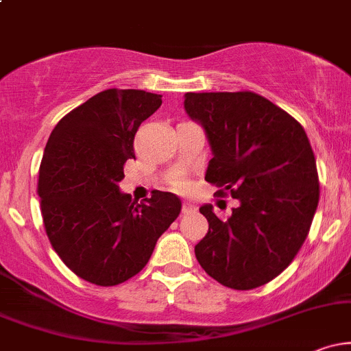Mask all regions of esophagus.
Masks as SVG:
<instances>
[{"label": "esophagus", "instance_id": "obj_1", "mask_svg": "<svg viewBox=\"0 0 351 351\" xmlns=\"http://www.w3.org/2000/svg\"><path fill=\"white\" fill-rule=\"evenodd\" d=\"M196 204L189 203V201H184L183 203V208H181V211H183V215H191V213H196Z\"/></svg>", "mask_w": 351, "mask_h": 351}]
</instances>
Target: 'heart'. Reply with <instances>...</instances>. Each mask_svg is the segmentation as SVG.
Instances as JSON below:
<instances>
[{
	"mask_svg": "<svg viewBox=\"0 0 351 351\" xmlns=\"http://www.w3.org/2000/svg\"><path fill=\"white\" fill-rule=\"evenodd\" d=\"M175 186L178 188V189H186V183H184V181H178V183H176Z\"/></svg>",
	"mask_w": 351,
	"mask_h": 351,
	"instance_id": "obj_1",
	"label": "heart"
}]
</instances>
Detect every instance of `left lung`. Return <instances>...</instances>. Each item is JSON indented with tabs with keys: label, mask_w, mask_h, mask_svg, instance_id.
Wrapping results in <instances>:
<instances>
[{
	"label": "left lung",
	"mask_w": 351,
	"mask_h": 351,
	"mask_svg": "<svg viewBox=\"0 0 351 351\" xmlns=\"http://www.w3.org/2000/svg\"><path fill=\"white\" fill-rule=\"evenodd\" d=\"M184 110L211 147L208 183L231 191L239 206L219 219L199 213L208 234L195 245L208 276L236 291L271 282L292 263L317 211L318 175L304 127L254 92L184 94Z\"/></svg>",
	"instance_id": "left-lung-1"
}]
</instances>
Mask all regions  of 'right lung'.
<instances>
[{"instance_id": "1", "label": "right lung", "mask_w": 351, "mask_h": 351, "mask_svg": "<svg viewBox=\"0 0 351 351\" xmlns=\"http://www.w3.org/2000/svg\"><path fill=\"white\" fill-rule=\"evenodd\" d=\"M160 106L162 95L136 88L99 92L59 120L44 148V228L62 263L90 284L110 287L136 276L181 211L173 193L136 204L119 188L125 162L135 158L136 130Z\"/></svg>"}]
</instances>
